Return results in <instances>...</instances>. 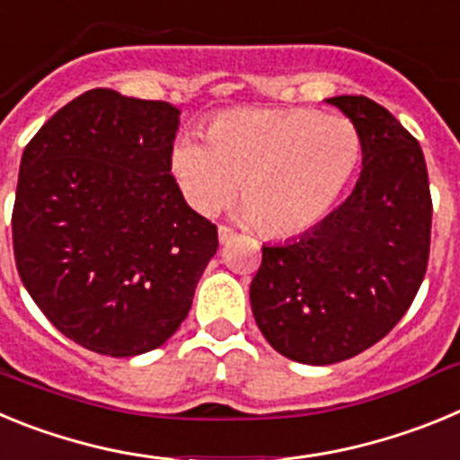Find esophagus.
<instances>
[{
	"mask_svg": "<svg viewBox=\"0 0 460 460\" xmlns=\"http://www.w3.org/2000/svg\"><path fill=\"white\" fill-rule=\"evenodd\" d=\"M234 237H237V233H234V230H230L227 226H218V242L230 243Z\"/></svg>",
	"mask_w": 460,
	"mask_h": 460,
	"instance_id": "34e87169",
	"label": "esophagus"
}]
</instances>
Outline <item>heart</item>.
Returning <instances> with one entry per match:
<instances>
[{
	"instance_id": "b5f03b06",
	"label": "heart",
	"mask_w": 460,
	"mask_h": 460,
	"mask_svg": "<svg viewBox=\"0 0 460 460\" xmlns=\"http://www.w3.org/2000/svg\"><path fill=\"white\" fill-rule=\"evenodd\" d=\"M361 164L348 117L308 108H246L207 126V145L181 136L170 172L190 209L217 214L242 195V214L274 237H292L332 214Z\"/></svg>"
}]
</instances>
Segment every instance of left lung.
Wrapping results in <instances>:
<instances>
[{
	"label": "left lung",
	"mask_w": 460,
	"mask_h": 460,
	"mask_svg": "<svg viewBox=\"0 0 460 460\" xmlns=\"http://www.w3.org/2000/svg\"><path fill=\"white\" fill-rule=\"evenodd\" d=\"M361 133L350 198L320 226L262 246L251 308L267 343L299 364L350 359L387 336L424 280L430 190L424 152L367 96L324 99Z\"/></svg>",
	"instance_id": "obj_1"
}]
</instances>
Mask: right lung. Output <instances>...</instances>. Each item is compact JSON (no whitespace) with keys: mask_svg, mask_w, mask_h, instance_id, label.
Instances as JSON below:
<instances>
[{"mask_svg":"<svg viewBox=\"0 0 460 460\" xmlns=\"http://www.w3.org/2000/svg\"><path fill=\"white\" fill-rule=\"evenodd\" d=\"M180 110L89 89L24 147L13 207L22 286L64 336L99 355L164 345L218 249L217 226L170 174Z\"/></svg>","mask_w":460,"mask_h":460,"instance_id":"obj_1","label":"right lung"}]
</instances>
